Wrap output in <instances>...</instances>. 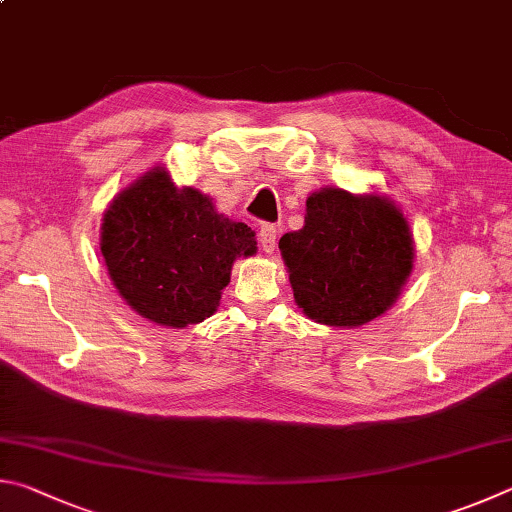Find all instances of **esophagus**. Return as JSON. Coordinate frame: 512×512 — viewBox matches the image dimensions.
<instances>
[{"instance_id": "esophagus-1", "label": "esophagus", "mask_w": 512, "mask_h": 512, "mask_svg": "<svg viewBox=\"0 0 512 512\" xmlns=\"http://www.w3.org/2000/svg\"><path fill=\"white\" fill-rule=\"evenodd\" d=\"M276 236H279V231H276L274 224H263L261 231H258V242H261L265 254H272L274 251Z\"/></svg>"}]
</instances>
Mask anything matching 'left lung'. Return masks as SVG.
<instances>
[{
    "label": "left lung",
    "instance_id": "obj_1",
    "mask_svg": "<svg viewBox=\"0 0 512 512\" xmlns=\"http://www.w3.org/2000/svg\"><path fill=\"white\" fill-rule=\"evenodd\" d=\"M294 301L317 324L355 328L387 312L414 267L407 218L387 197L321 188L279 240Z\"/></svg>",
    "mask_w": 512,
    "mask_h": 512
}]
</instances>
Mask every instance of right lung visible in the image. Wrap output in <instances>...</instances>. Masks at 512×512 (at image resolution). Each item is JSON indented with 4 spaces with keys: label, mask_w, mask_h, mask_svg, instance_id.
Instances as JSON below:
<instances>
[{
    "label": "right lung",
    "mask_w": 512,
    "mask_h": 512,
    "mask_svg": "<svg viewBox=\"0 0 512 512\" xmlns=\"http://www.w3.org/2000/svg\"><path fill=\"white\" fill-rule=\"evenodd\" d=\"M101 254L125 303L159 326L200 324L218 308L238 256L256 254L245 222L215 211L209 195L148 170L103 215Z\"/></svg>",
    "instance_id": "obj_1"
}]
</instances>
